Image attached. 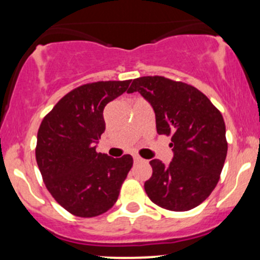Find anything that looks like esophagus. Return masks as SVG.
<instances>
[{"label":"esophagus","instance_id":"34e87169","mask_svg":"<svg viewBox=\"0 0 260 260\" xmlns=\"http://www.w3.org/2000/svg\"><path fill=\"white\" fill-rule=\"evenodd\" d=\"M134 161H135V162H141V161H143V159H141V157L139 156V155H134Z\"/></svg>","mask_w":260,"mask_h":260}]
</instances>
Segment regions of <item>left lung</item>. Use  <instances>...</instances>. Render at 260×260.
<instances>
[{"label": "left lung", "mask_w": 260, "mask_h": 260, "mask_svg": "<svg viewBox=\"0 0 260 260\" xmlns=\"http://www.w3.org/2000/svg\"><path fill=\"white\" fill-rule=\"evenodd\" d=\"M136 91L151 105L157 134L171 135L174 154L169 165L150 161L146 194L168 210L198 207L218 184L228 151L220 111L194 86L162 76L135 79L127 92Z\"/></svg>", "instance_id": "1"}]
</instances>
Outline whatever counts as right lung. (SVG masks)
I'll return each mask as SVG.
<instances>
[{
	"label": "right lung",
	"instance_id": "obj_1",
	"mask_svg": "<svg viewBox=\"0 0 260 260\" xmlns=\"http://www.w3.org/2000/svg\"><path fill=\"white\" fill-rule=\"evenodd\" d=\"M126 81L82 85L63 96L37 133L36 160L53 199L81 218L108 211L116 203L133 156L96 151L105 131L104 109L129 87Z\"/></svg>",
	"mask_w": 260,
	"mask_h": 260
}]
</instances>
